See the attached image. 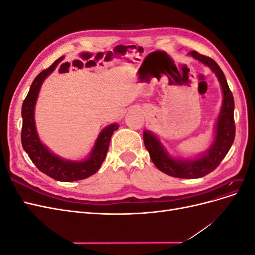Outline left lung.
I'll list each match as a JSON object with an SVG mask.
<instances>
[{"label":"left lung","mask_w":255,"mask_h":255,"mask_svg":"<svg viewBox=\"0 0 255 255\" xmlns=\"http://www.w3.org/2000/svg\"><path fill=\"white\" fill-rule=\"evenodd\" d=\"M187 55L210 68L217 76L221 86L222 105L215 123L212 144L205 152L198 154L194 158H182L172 156L161 143L158 136L151 130H143V142L154 165L160 171L180 179H199L218 167L234 142V98L229 88L225 74L216 61L196 51L189 52Z\"/></svg>","instance_id":"obj_1"}]
</instances>
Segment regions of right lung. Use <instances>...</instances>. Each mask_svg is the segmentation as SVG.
I'll return each mask as SVG.
<instances>
[{
	"label": "right lung",
	"instance_id": "add662e5",
	"mask_svg": "<svg viewBox=\"0 0 255 255\" xmlns=\"http://www.w3.org/2000/svg\"><path fill=\"white\" fill-rule=\"evenodd\" d=\"M63 59L64 57H60L54 61L50 68L38 74L30 85L28 94L22 104L21 141L28 157L41 172L56 181L73 182L86 179L99 170L106 157L111 138L115 130L119 128V125L112 123L104 128L98 135L88 155L81 160H71L60 157L42 143L36 128L35 106L44 80L54 72Z\"/></svg>",
	"mask_w": 255,
	"mask_h": 255
}]
</instances>
